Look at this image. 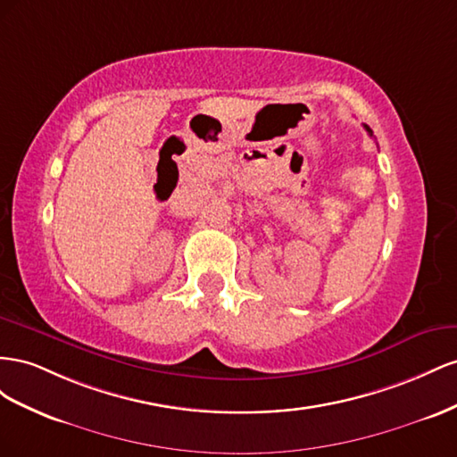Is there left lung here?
<instances>
[{
    "mask_svg": "<svg viewBox=\"0 0 457 457\" xmlns=\"http://www.w3.org/2000/svg\"><path fill=\"white\" fill-rule=\"evenodd\" d=\"M363 128L368 129V134H370V136H373V132H371V128H370V126H363Z\"/></svg>",
    "mask_w": 457,
    "mask_h": 457,
    "instance_id": "obj_1",
    "label": "left lung"
}]
</instances>
